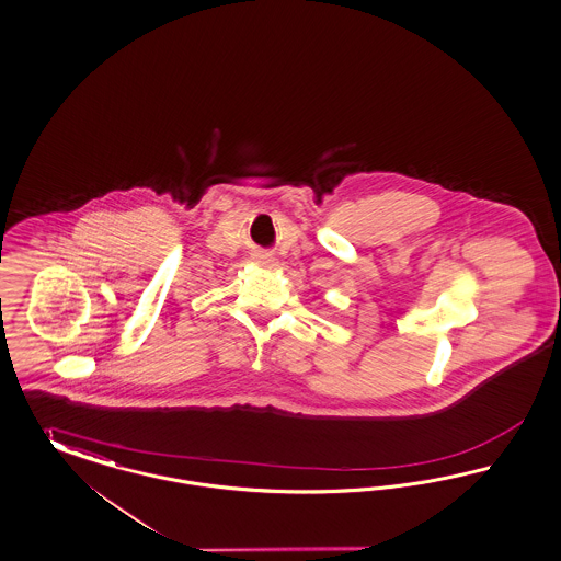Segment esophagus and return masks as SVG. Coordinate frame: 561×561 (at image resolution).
Returning <instances> with one entry per match:
<instances>
[{
  "mask_svg": "<svg viewBox=\"0 0 561 561\" xmlns=\"http://www.w3.org/2000/svg\"><path fill=\"white\" fill-rule=\"evenodd\" d=\"M256 261H259V263H263V265H270L271 263L270 256H256Z\"/></svg>",
  "mask_w": 561,
  "mask_h": 561,
  "instance_id": "esophagus-1",
  "label": "esophagus"
}]
</instances>
